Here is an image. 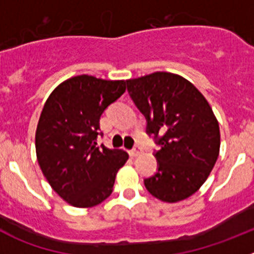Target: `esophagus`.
Instances as JSON below:
<instances>
[{"mask_svg": "<svg viewBox=\"0 0 254 254\" xmlns=\"http://www.w3.org/2000/svg\"><path fill=\"white\" fill-rule=\"evenodd\" d=\"M128 152H129V156H131V158H136V156H138V155L141 154V147L136 146V147H133L132 150H129Z\"/></svg>", "mask_w": 254, "mask_h": 254, "instance_id": "obj_1", "label": "esophagus"}]
</instances>
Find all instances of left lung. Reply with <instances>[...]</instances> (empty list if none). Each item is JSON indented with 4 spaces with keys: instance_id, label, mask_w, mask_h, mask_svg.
Instances as JSON below:
<instances>
[{
    "instance_id": "obj_1",
    "label": "left lung",
    "mask_w": 254,
    "mask_h": 254,
    "mask_svg": "<svg viewBox=\"0 0 254 254\" xmlns=\"http://www.w3.org/2000/svg\"><path fill=\"white\" fill-rule=\"evenodd\" d=\"M127 90L145 116L146 132L160 150L158 172L145 187L164 202H178L205 183L219 156V122L193 84L170 72L127 80Z\"/></svg>"
}]
</instances>
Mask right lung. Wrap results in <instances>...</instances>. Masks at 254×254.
I'll list each match as a JSON object with an SVG mask.
<instances>
[{
	"label": "right lung",
	"mask_w": 254,
	"mask_h": 254,
	"mask_svg": "<svg viewBox=\"0 0 254 254\" xmlns=\"http://www.w3.org/2000/svg\"><path fill=\"white\" fill-rule=\"evenodd\" d=\"M125 91V80L80 75L58 85L44 104L35 132L38 163L53 190L69 205L103 202L128 160L123 150L96 143L100 116Z\"/></svg>",
	"instance_id": "obj_1"
}]
</instances>
